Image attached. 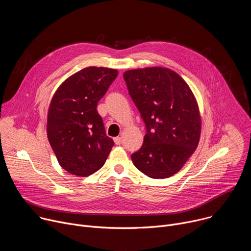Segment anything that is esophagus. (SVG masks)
<instances>
[{
  "mask_svg": "<svg viewBox=\"0 0 251 251\" xmlns=\"http://www.w3.org/2000/svg\"><path fill=\"white\" fill-rule=\"evenodd\" d=\"M114 142H115L116 145H120L121 143H122V138L121 137H115L114 138Z\"/></svg>",
  "mask_w": 251,
  "mask_h": 251,
  "instance_id": "esophagus-1",
  "label": "esophagus"
}]
</instances>
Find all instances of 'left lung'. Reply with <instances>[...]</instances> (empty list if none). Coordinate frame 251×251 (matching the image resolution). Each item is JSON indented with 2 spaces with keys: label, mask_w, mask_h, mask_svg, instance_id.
<instances>
[{
  "label": "left lung",
  "mask_w": 251,
  "mask_h": 251,
  "mask_svg": "<svg viewBox=\"0 0 251 251\" xmlns=\"http://www.w3.org/2000/svg\"><path fill=\"white\" fill-rule=\"evenodd\" d=\"M123 76L147 130L132 162L152 178L172 176L199 145L201 121L196 97L187 82L166 67L131 69Z\"/></svg>",
  "instance_id": "left-lung-1"
}]
</instances>
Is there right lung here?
Here are the masks:
<instances>
[{"label":"right lung","mask_w":251,"mask_h":251,"mask_svg":"<svg viewBox=\"0 0 251 251\" xmlns=\"http://www.w3.org/2000/svg\"><path fill=\"white\" fill-rule=\"evenodd\" d=\"M117 75V69L85 67L65 79L53 94L48 111V139L59 165L69 174H94L114 146L96 108Z\"/></svg>","instance_id":"obj_1"}]
</instances>
